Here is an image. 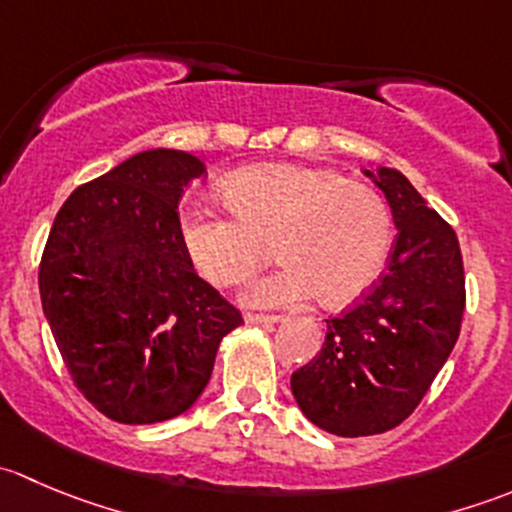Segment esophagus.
Returning <instances> with one entry per match:
<instances>
[{"instance_id": "esophagus-1", "label": "esophagus", "mask_w": 512, "mask_h": 512, "mask_svg": "<svg viewBox=\"0 0 512 512\" xmlns=\"http://www.w3.org/2000/svg\"><path fill=\"white\" fill-rule=\"evenodd\" d=\"M280 319H282L280 314H255V312L245 314L247 324H277Z\"/></svg>"}]
</instances>
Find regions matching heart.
Segmentation results:
<instances>
[{"mask_svg":"<svg viewBox=\"0 0 512 512\" xmlns=\"http://www.w3.org/2000/svg\"><path fill=\"white\" fill-rule=\"evenodd\" d=\"M223 198L235 218L190 208L180 240L215 287L250 280L275 245L282 267L250 285L252 307H294L314 294L344 307L384 270L394 225L389 205L366 185L304 165H252L227 175Z\"/></svg>","mask_w":512,"mask_h":512,"instance_id":"1","label":"heart"}]
</instances>
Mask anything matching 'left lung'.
Wrapping results in <instances>:
<instances>
[{"label": "left lung", "mask_w": 512, "mask_h": 512, "mask_svg": "<svg viewBox=\"0 0 512 512\" xmlns=\"http://www.w3.org/2000/svg\"><path fill=\"white\" fill-rule=\"evenodd\" d=\"M389 200L394 240L384 275L339 317L327 319L322 352L292 374L302 414L356 438L406 421L448 354L466 309V275L453 227L404 173L364 170Z\"/></svg>", "instance_id": "left-lung-1"}]
</instances>
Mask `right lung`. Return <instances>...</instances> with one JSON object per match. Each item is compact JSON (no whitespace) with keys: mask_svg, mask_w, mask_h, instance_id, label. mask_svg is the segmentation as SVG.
Returning a JSON list of instances; mask_svg holds the SVG:
<instances>
[{"mask_svg":"<svg viewBox=\"0 0 512 512\" xmlns=\"http://www.w3.org/2000/svg\"><path fill=\"white\" fill-rule=\"evenodd\" d=\"M203 173L185 151H143L79 185L56 213L41 307L76 389L111 421L185 414L242 324L180 240L178 203Z\"/></svg>","mask_w":512,"mask_h":512,"instance_id":"add662e5","label":"right lung"}]
</instances>
